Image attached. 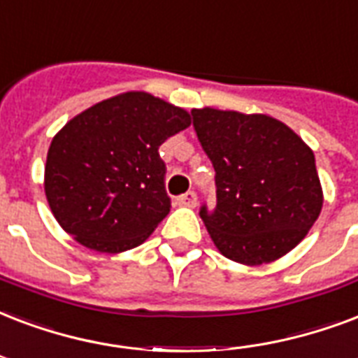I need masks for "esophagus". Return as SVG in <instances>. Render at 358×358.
<instances>
[{"instance_id":"obj_1","label":"esophagus","mask_w":358,"mask_h":358,"mask_svg":"<svg viewBox=\"0 0 358 358\" xmlns=\"http://www.w3.org/2000/svg\"><path fill=\"white\" fill-rule=\"evenodd\" d=\"M178 204L193 208V206L197 204V193H195V191H187V193H184V195H180Z\"/></svg>"}]
</instances>
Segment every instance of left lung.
Here are the masks:
<instances>
[{"mask_svg":"<svg viewBox=\"0 0 358 358\" xmlns=\"http://www.w3.org/2000/svg\"><path fill=\"white\" fill-rule=\"evenodd\" d=\"M191 116L215 171V208L199 212L215 248L248 266L283 257L323 206L312 148L266 114L204 106Z\"/></svg>","mask_w":358,"mask_h":358,"instance_id":"1","label":"left lung"}]
</instances>
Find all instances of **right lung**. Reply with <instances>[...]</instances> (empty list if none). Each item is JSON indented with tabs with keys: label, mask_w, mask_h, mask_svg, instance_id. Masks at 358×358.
<instances>
[{
	"label": "right lung",
	"mask_w": 358,
	"mask_h": 358,
	"mask_svg": "<svg viewBox=\"0 0 358 358\" xmlns=\"http://www.w3.org/2000/svg\"><path fill=\"white\" fill-rule=\"evenodd\" d=\"M189 124L187 110L146 92L120 94L69 120L45 165L56 222L95 252L143 244L171 212L159 146Z\"/></svg>",
	"instance_id": "1"
}]
</instances>
